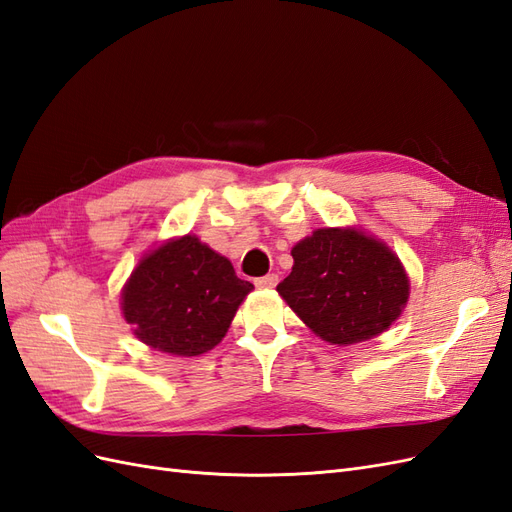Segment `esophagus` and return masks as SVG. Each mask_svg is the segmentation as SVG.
<instances>
[{
	"mask_svg": "<svg viewBox=\"0 0 512 512\" xmlns=\"http://www.w3.org/2000/svg\"><path fill=\"white\" fill-rule=\"evenodd\" d=\"M254 284L258 288H275L277 286V275L275 273H267V275H262V277H256Z\"/></svg>",
	"mask_w": 512,
	"mask_h": 512,
	"instance_id": "34e87169",
	"label": "esophagus"
}]
</instances>
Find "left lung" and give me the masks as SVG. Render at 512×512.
I'll use <instances>...</instances> for the list:
<instances>
[{
  "label": "left lung",
  "mask_w": 512,
  "mask_h": 512,
  "mask_svg": "<svg viewBox=\"0 0 512 512\" xmlns=\"http://www.w3.org/2000/svg\"><path fill=\"white\" fill-rule=\"evenodd\" d=\"M280 297L320 339L365 342L399 318L410 280L397 254L359 228H318L292 247Z\"/></svg>",
  "instance_id": "8db88e82"
}]
</instances>
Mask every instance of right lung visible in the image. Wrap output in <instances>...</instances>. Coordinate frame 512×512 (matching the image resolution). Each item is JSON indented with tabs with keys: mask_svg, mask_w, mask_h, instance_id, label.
I'll return each mask as SVG.
<instances>
[{
	"mask_svg": "<svg viewBox=\"0 0 512 512\" xmlns=\"http://www.w3.org/2000/svg\"><path fill=\"white\" fill-rule=\"evenodd\" d=\"M254 290L230 260L196 235L151 250L121 292V312L143 344L175 356L203 354L222 342Z\"/></svg>",
	"mask_w": 512,
	"mask_h": 512,
	"instance_id": "1",
	"label": "right lung"
}]
</instances>
